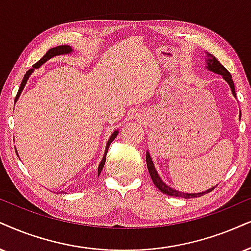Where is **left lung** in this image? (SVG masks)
<instances>
[{"mask_svg": "<svg viewBox=\"0 0 251 251\" xmlns=\"http://www.w3.org/2000/svg\"><path fill=\"white\" fill-rule=\"evenodd\" d=\"M206 63H207V66H206V68L208 69V71L215 73V74H219L221 75L224 77V80L227 82L228 84H229L230 87V90H231V94H233L234 97H236V94H235V87H234V82L231 80V75L230 73L227 71L226 68L224 67L223 65H221L220 62L218 61L217 59L214 58L213 55L208 54L207 53V60H206ZM240 117H241V111H240ZM146 162H147V168H148V171H149V175L151 177V180H153V183L155 184V186L160 190L161 192L166 193L168 196H171V197H180V198H197V197H201L204 196L205 193H208L211 192L212 190H214V188H211L208 190H206L204 192H199V193H186V192H179L177 191V190L170 188L169 185H167L166 183L163 182L162 179L160 178V176H158L156 169H155L154 167V163L153 161H151V157L149 153L147 151V154H146Z\"/></svg>", "mask_w": 251, "mask_h": 251, "instance_id": "8db88e82", "label": "left lung"}]
</instances>
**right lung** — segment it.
<instances>
[{"instance_id":"right-lung-1","label":"right lung","mask_w":251,"mask_h":251,"mask_svg":"<svg viewBox=\"0 0 251 251\" xmlns=\"http://www.w3.org/2000/svg\"><path fill=\"white\" fill-rule=\"evenodd\" d=\"M72 52H73V49H72L71 46H68V45H61V46H56V47H53V49H50V50H47V52H46V54L44 55L43 58H41V59L39 60V61H38L37 63H34V65L32 66V68H31L30 71H27V72H26V74L24 75V78H23V81H22V83H21V87H20V89H18V93H17V95H16V100H15V102H16V100H18V97L21 96L22 91H23V89H24V87H25V84H26V82H27V80H28V77H30V75L32 74L34 69L39 68L41 65H44V63H45V62L47 61V60H50V59L54 58V56H56V55L69 54V53H72ZM117 135H118V131H115V132L112 133V134H111L110 139H109V141H107V144H106V148H105V153H104V156H103V158H102V161H100V166H98V176H100V171H102L103 167H104V164H105V160H106V154H107V151H109L110 144H111V142H112L113 140H115ZM62 192H63V191H62Z\"/></svg>"}]
</instances>
